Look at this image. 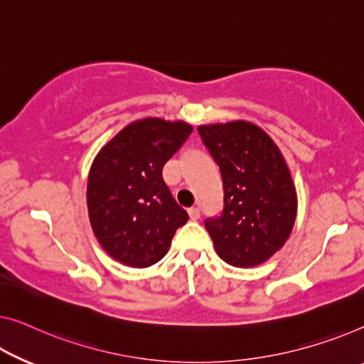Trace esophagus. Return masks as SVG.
<instances>
[{"label": "esophagus", "instance_id": "obj_1", "mask_svg": "<svg viewBox=\"0 0 364 364\" xmlns=\"http://www.w3.org/2000/svg\"><path fill=\"white\" fill-rule=\"evenodd\" d=\"M188 213H189V217H191L193 220H198L199 217H200V210H199V208H191V209L188 210Z\"/></svg>", "mask_w": 364, "mask_h": 364}]
</instances>
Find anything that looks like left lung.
<instances>
[{
  "mask_svg": "<svg viewBox=\"0 0 364 364\" xmlns=\"http://www.w3.org/2000/svg\"><path fill=\"white\" fill-rule=\"evenodd\" d=\"M220 168L224 209L205 219L215 252L225 263L250 268L284 245L297 213L296 188L279 149L247 121L199 126Z\"/></svg>",
  "mask_w": 364,
  "mask_h": 364,
  "instance_id": "8db88e82",
  "label": "left lung"
}]
</instances>
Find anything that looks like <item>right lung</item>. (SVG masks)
Wrapping results in <instances>:
<instances>
[{
  "label": "right lung",
  "mask_w": 364,
  "mask_h": 364,
  "mask_svg": "<svg viewBox=\"0 0 364 364\" xmlns=\"http://www.w3.org/2000/svg\"><path fill=\"white\" fill-rule=\"evenodd\" d=\"M193 127L183 121L140 119L109 140L91 165L88 214L101 247L132 268L160 262L188 213L164 180V166Z\"/></svg>",
  "instance_id": "obj_1"
}]
</instances>
